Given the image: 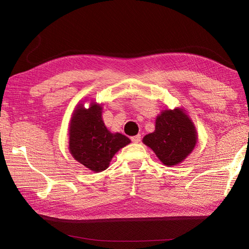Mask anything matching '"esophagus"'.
<instances>
[{
    "mask_svg": "<svg viewBox=\"0 0 249 249\" xmlns=\"http://www.w3.org/2000/svg\"><path fill=\"white\" fill-rule=\"evenodd\" d=\"M131 139L134 143H139L141 141V136L140 135H136V136H133Z\"/></svg>",
    "mask_w": 249,
    "mask_h": 249,
    "instance_id": "obj_1",
    "label": "esophagus"
}]
</instances>
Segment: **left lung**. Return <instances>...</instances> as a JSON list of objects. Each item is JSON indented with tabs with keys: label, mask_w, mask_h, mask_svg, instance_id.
Listing matches in <instances>:
<instances>
[{
	"label": "left lung",
	"mask_w": 249,
	"mask_h": 249,
	"mask_svg": "<svg viewBox=\"0 0 249 249\" xmlns=\"http://www.w3.org/2000/svg\"><path fill=\"white\" fill-rule=\"evenodd\" d=\"M142 142L164 165L176 166L193 152L197 132L183 108L166 109L157 116L155 131L145 135Z\"/></svg>",
	"instance_id": "8db88e82"
}]
</instances>
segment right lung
Listing matches in <instances>:
<instances>
[{
	"label": "right lung",
	"mask_w": 249,
	"mask_h": 249,
	"mask_svg": "<svg viewBox=\"0 0 249 249\" xmlns=\"http://www.w3.org/2000/svg\"><path fill=\"white\" fill-rule=\"evenodd\" d=\"M102 113V105L93 101L88 109L79 104L69 127L70 153L74 160L93 172L107 169L118 150L131 143L124 135L107 129Z\"/></svg>",
	"instance_id": "1"
}]
</instances>
